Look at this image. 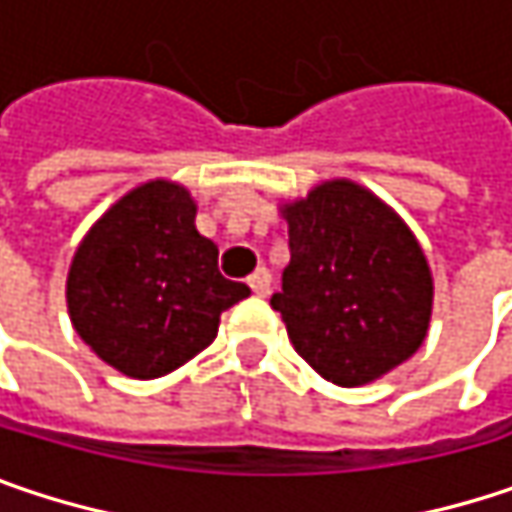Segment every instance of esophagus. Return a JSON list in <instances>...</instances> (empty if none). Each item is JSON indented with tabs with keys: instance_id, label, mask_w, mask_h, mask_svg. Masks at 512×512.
<instances>
[{
	"instance_id": "obj_1",
	"label": "esophagus",
	"mask_w": 512,
	"mask_h": 512,
	"mask_svg": "<svg viewBox=\"0 0 512 512\" xmlns=\"http://www.w3.org/2000/svg\"><path fill=\"white\" fill-rule=\"evenodd\" d=\"M249 287H252V293H255V296H269L272 275H269V269H266V266H260V269H255V272L249 275Z\"/></svg>"
}]
</instances>
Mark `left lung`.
<instances>
[{
  "label": "left lung",
  "instance_id": "left-lung-1",
  "mask_svg": "<svg viewBox=\"0 0 512 512\" xmlns=\"http://www.w3.org/2000/svg\"><path fill=\"white\" fill-rule=\"evenodd\" d=\"M290 263L272 307L331 384L360 387L425 343L434 278L422 246L366 187L334 178L281 208Z\"/></svg>",
  "mask_w": 512,
  "mask_h": 512
}]
</instances>
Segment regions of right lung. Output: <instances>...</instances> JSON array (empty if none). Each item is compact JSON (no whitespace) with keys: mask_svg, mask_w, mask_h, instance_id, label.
<instances>
[{"mask_svg":"<svg viewBox=\"0 0 512 512\" xmlns=\"http://www.w3.org/2000/svg\"><path fill=\"white\" fill-rule=\"evenodd\" d=\"M216 257L196 231L190 190L146 181L87 231L72 257V328L122 375L161 378L208 349L222 310L252 293L228 281Z\"/></svg>","mask_w":512,"mask_h":512,"instance_id":"obj_1","label":"right lung"}]
</instances>
